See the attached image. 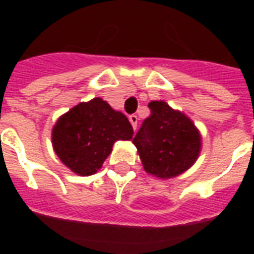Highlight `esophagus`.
<instances>
[{
    "label": "esophagus",
    "instance_id": "34e87169",
    "mask_svg": "<svg viewBox=\"0 0 254 254\" xmlns=\"http://www.w3.org/2000/svg\"><path fill=\"white\" fill-rule=\"evenodd\" d=\"M129 121H130L131 127H133V129L135 130V129H137V123H138V117H137L135 115L129 116Z\"/></svg>",
    "mask_w": 254,
    "mask_h": 254
}]
</instances>
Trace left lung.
Masks as SVG:
<instances>
[{
	"instance_id": "8db88e82",
	"label": "left lung",
	"mask_w": 254,
	"mask_h": 254,
	"mask_svg": "<svg viewBox=\"0 0 254 254\" xmlns=\"http://www.w3.org/2000/svg\"><path fill=\"white\" fill-rule=\"evenodd\" d=\"M151 115L133 138L147 174L159 179L181 175L192 166L201 151L200 131L192 120L163 100L149 103Z\"/></svg>"
}]
</instances>
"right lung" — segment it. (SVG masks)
Masks as SVG:
<instances>
[{"label":"right lung","instance_id":"right-lung-1","mask_svg":"<svg viewBox=\"0 0 254 254\" xmlns=\"http://www.w3.org/2000/svg\"><path fill=\"white\" fill-rule=\"evenodd\" d=\"M133 138L127 116L95 97L79 103L55 123L51 133L58 158L72 173L88 177L97 173L116 141Z\"/></svg>","mask_w":254,"mask_h":254}]
</instances>
